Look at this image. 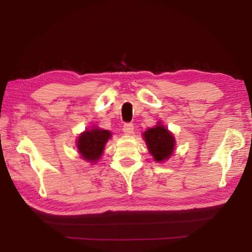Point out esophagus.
I'll list each match as a JSON object with an SVG mask.
<instances>
[{"label": "esophagus", "instance_id": "34e87169", "mask_svg": "<svg viewBox=\"0 0 252 252\" xmlns=\"http://www.w3.org/2000/svg\"><path fill=\"white\" fill-rule=\"evenodd\" d=\"M133 125L131 123H126V124L123 126V131H124L125 135H130V133L133 132Z\"/></svg>", "mask_w": 252, "mask_h": 252}]
</instances>
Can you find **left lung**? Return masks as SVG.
Here are the masks:
<instances>
[{"instance_id":"left-lung-1","label":"left lung","mask_w":252,"mask_h":252,"mask_svg":"<svg viewBox=\"0 0 252 252\" xmlns=\"http://www.w3.org/2000/svg\"><path fill=\"white\" fill-rule=\"evenodd\" d=\"M143 139L148 146L149 152L157 162L167 160L175 149V138L161 124V122H158L156 127L149 128L143 132Z\"/></svg>"}]
</instances>
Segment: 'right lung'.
Returning a JSON list of instances; mask_svg holds the SVG:
<instances>
[{
  "label": "right lung",
  "mask_w": 252,
  "mask_h": 252,
  "mask_svg": "<svg viewBox=\"0 0 252 252\" xmlns=\"http://www.w3.org/2000/svg\"><path fill=\"white\" fill-rule=\"evenodd\" d=\"M112 136L111 131L94 127L80 133L77 140V149L86 161L96 162L101 158L104 146Z\"/></svg>",
  "instance_id": "1"
}]
</instances>
